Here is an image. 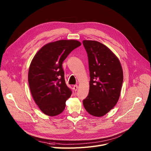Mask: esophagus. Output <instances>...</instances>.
<instances>
[{"instance_id":"esophagus-1","label":"esophagus","mask_w":151,"mask_h":151,"mask_svg":"<svg viewBox=\"0 0 151 151\" xmlns=\"http://www.w3.org/2000/svg\"><path fill=\"white\" fill-rule=\"evenodd\" d=\"M73 88H74V91H76L77 90V88H78V86H77V85H75L74 86Z\"/></svg>"}]
</instances>
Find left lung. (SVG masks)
I'll return each mask as SVG.
<instances>
[{
	"label": "left lung",
	"instance_id": "left-lung-1",
	"mask_svg": "<svg viewBox=\"0 0 151 151\" xmlns=\"http://www.w3.org/2000/svg\"><path fill=\"white\" fill-rule=\"evenodd\" d=\"M90 70V90L83 101L85 110L101 117L116 104L123 82L120 61L104 44L96 41L84 40Z\"/></svg>",
	"mask_w": 151,
	"mask_h": 151
}]
</instances>
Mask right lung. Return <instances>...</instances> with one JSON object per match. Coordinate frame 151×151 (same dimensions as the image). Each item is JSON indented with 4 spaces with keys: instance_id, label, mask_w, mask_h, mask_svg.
Listing matches in <instances>:
<instances>
[{
    "instance_id": "obj_1",
    "label": "right lung",
    "mask_w": 151,
    "mask_h": 151,
    "mask_svg": "<svg viewBox=\"0 0 151 151\" xmlns=\"http://www.w3.org/2000/svg\"><path fill=\"white\" fill-rule=\"evenodd\" d=\"M81 43L77 40H59L46 44L33 57L28 80L33 98L46 115L54 116L65 110L72 90L65 83L63 61Z\"/></svg>"
}]
</instances>
